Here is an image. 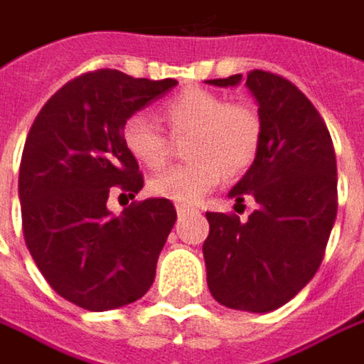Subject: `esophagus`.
<instances>
[{
	"label": "esophagus",
	"instance_id": "34e87169",
	"mask_svg": "<svg viewBox=\"0 0 364 364\" xmlns=\"http://www.w3.org/2000/svg\"><path fill=\"white\" fill-rule=\"evenodd\" d=\"M176 211H178V220H184L191 213V209H186V207H178Z\"/></svg>",
	"mask_w": 364,
	"mask_h": 364
}]
</instances>
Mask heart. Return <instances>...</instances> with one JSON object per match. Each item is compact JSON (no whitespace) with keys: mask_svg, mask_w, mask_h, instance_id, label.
I'll return each instance as SVG.
<instances>
[{"mask_svg":"<svg viewBox=\"0 0 364 364\" xmlns=\"http://www.w3.org/2000/svg\"><path fill=\"white\" fill-rule=\"evenodd\" d=\"M164 117L173 134H193L191 164L164 169L149 180V191L159 198L186 207L211 193L223 173L247 169L261 144V117L247 103H230L223 95L188 89L164 105ZM126 151L146 168L168 159V136L146 116L132 114L122 124Z\"/></svg>","mask_w":364,"mask_h":364,"instance_id":"1","label":"heart"}]
</instances>
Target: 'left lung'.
Instances as JSON below:
<instances>
[{"label":"left lung","mask_w":364,"mask_h":364,"mask_svg":"<svg viewBox=\"0 0 364 364\" xmlns=\"http://www.w3.org/2000/svg\"><path fill=\"white\" fill-rule=\"evenodd\" d=\"M207 82L236 87L242 74ZM247 89L259 105L261 144L228 196L236 205L252 196L257 209L247 221L207 213L203 257L220 304L269 313L294 299L323 261L338 213L336 153L319 112L290 80L252 70Z\"/></svg>","instance_id":"8db88e82"}]
</instances>
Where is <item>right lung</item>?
<instances>
[{
	"instance_id": "right-lung-1",
	"label": "right lung",
	"mask_w": 364,
	"mask_h": 364,
	"mask_svg": "<svg viewBox=\"0 0 364 364\" xmlns=\"http://www.w3.org/2000/svg\"><path fill=\"white\" fill-rule=\"evenodd\" d=\"M178 82L97 70L64 85L39 112L20 161L24 240L49 286L87 311H112L146 294L176 223L168 198L112 215V186L139 195L143 173L122 124Z\"/></svg>"
}]
</instances>
